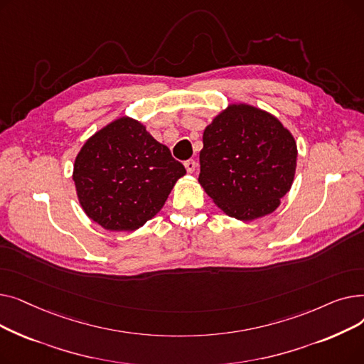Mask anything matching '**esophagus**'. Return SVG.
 <instances>
[{"instance_id": "1", "label": "esophagus", "mask_w": 364, "mask_h": 364, "mask_svg": "<svg viewBox=\"0 0 364 364\" xmlns=\"http://www.w3.org/2000/svg\"><path fill=\"white\" fill-rule=\"evenodd\" d=\"M184 166H186L187 172H190V174H192V172H195V169H196V162L193 159H188V161L184 162Z\"/></svg>"}]
</instances>
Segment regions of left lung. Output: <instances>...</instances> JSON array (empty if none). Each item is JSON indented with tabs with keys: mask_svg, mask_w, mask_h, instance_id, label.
I'll list each match as a JSON object with an SVG mask.
<instances>
[{
	"mask_svg": "<svg viewBox=\"0 0 364 364\" xmlns=\"http://www.w3.org/2000/svg\"><path fill=\"white\" fill-rule=\"evenodd\" d=\"M296 155L292 134L273 114L233 105L203 131L199 183L227 215L251 221L289 192Z\"/></svg>",
	"mask_w": 364,
	"mask_h": 364,
	"instance_id": "obj_1",
	"label": "left lung"
}]
</instances>
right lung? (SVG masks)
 <instances>
[{
    "mask_svg": "<svg viewBox=\"0 0 364 364\" xmlns=\"http://www.w3.org/2000/svg\"><path fill=\"white\" fill-rule=\"evenodd\" d=\"M184 174L169 149L131 118H119L95 132L73 165L85 214L113 232H132L155 217Z\"/></svg>",
    "mask_w": 364,
    "mask_h": 364,
    "instance_id": "add662e5",
    "label": "right lung"
}]
</instances>
